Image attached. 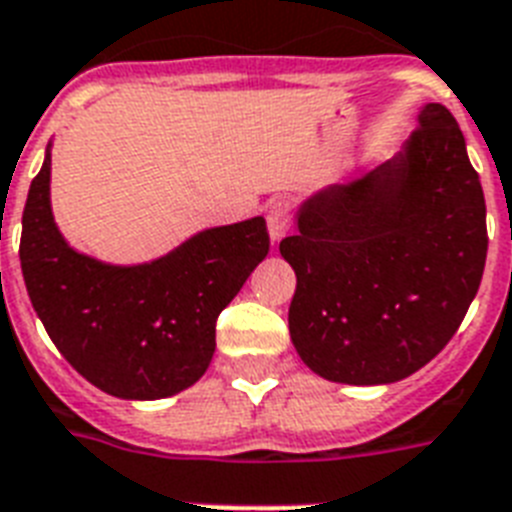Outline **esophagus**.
<instances>
[{
  "instance_id": "1",
  "label": "esophagus",
  "mask_w": 512,
  "mask_h": 512,
  "mask_svg": "<svg viewBox=\"0 0 512 512\" xmlns=\"http://www.w3.org/2000/svg\"><path fill=\"white\" fill-rule=\"evenodd\" d=\"M292 228V210H289V202L286 199H276L273 205L268 207V234L270 242H281Z\"/></svg>"
}]
</instances>
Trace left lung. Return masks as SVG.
<instances>
[{"mask_svg":"<svg viewBox=\"0 0 512 512\" xmlns=\"http://www.w3.org/2000/svg\"><path fill=\"white\" fill-rule=\"evenodd\" d=\"M486 205L458 120L423 105L394 160L299 205L281 255L297 273L289 334L336 384H394L463 323L486 263Z\"/></svg>","mask_w":512,"mask_h":512,"instance_id":"1","label":"left lung"}]
</instances>
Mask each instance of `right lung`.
I'll list each match as a JSON object with an SVG mask.
<instances>
[{
    "label": "right lung",
    "instance_id": "right-lung-1",
    "mask_svg": "<svg viewBox=\"0 0 512 512\" xmlns=\"http://www.w3.org/2000/svg\"><path fill=\"white\" fill-rule=\"evenodd\" d=\"M52 157L31 181L20 268L54 347L120 400H162L197 384L215 352V321L270 249L265 220L205 228L168 255L110 265L62 239L49 202Z\"/></svg>",
    "mask_w": 512,
    "mask_h": 512
}]
</instances>
